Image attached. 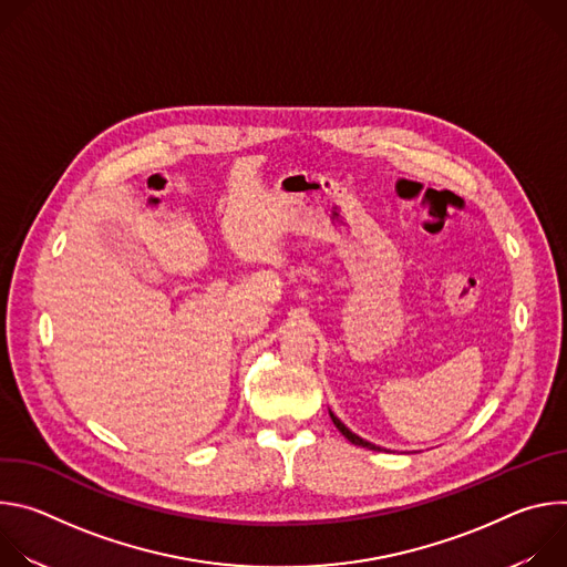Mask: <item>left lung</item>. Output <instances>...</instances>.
<instances>
[{
	"instance_id": "8db88e82",
	"label": "left lung",
	"mask_w": 567,
	"mask_h": 567,
	"mask_svg": "<svg viewBox=\"0 0 567 567\" xmlns=\"http://www.w3.org/2000/svg\"><path fill=\"white\" fill-rule=\"evenodd\" d=\"M330 417H332L334 426H337V429H339V431H341V433H343V435H346L354 446H363V449H370V451H385L383 446H377V444H372V442H368V440L359 437L357 433H352V431H350V429H348V426H346V424H343V422H341L332 411H330Z\"/></svg>"
}]
</instances>
